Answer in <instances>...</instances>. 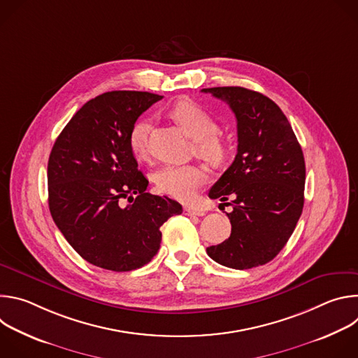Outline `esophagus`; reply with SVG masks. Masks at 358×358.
Masks as SVG:
<instances>
[{"mask_svg":"<svg viewBox=\"0 0 358 358\" xmlns=\"http://www.w3.org/2000/svg\"><path fill=\"white\" fill-rule=\"evenodd\" d=\"M184 214L189 215V217H202V215H206L202 211L191 208V207H184Z\"/></svg>","mask_w":358,"mask_h":358,"instance_id":"esophagus-1","label":"esophagus"}]
</instances>
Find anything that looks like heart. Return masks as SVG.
Here are the masks:
<instances>
[{
    "label": "heart",
    "instance_id": "heart-1",
    "mask_svg": "<svg viewBox=\"0 0 358 358\" xmlns=\"http://www.w3.org/2000/svg\"><path fill=\"white\" fill-rule=\"evenodd\" d=\"M170 115L195 138V152L199 157L210 163L222 162L227 155V144L217 131L218 123L210 112L194 100L182 99L171 108ZM148 129V122L138 119L129 133L130 150L138 159L147 155ZM155 182L160 192L180 201H189L207 182V171L196 164H169L156 171Z\"/></svg>",
    "mask_w": 358,
    "mask_h": 358
}]
</instances>
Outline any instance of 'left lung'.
<instances>
[{
  "instance_id": "8db88e82",
  "label": "left lung",
  "mask_w": 358,
  "mask_h": 358,
  "mask_svg": "<svg viewBox=\"0 0 358 358\" xmlns=\"http://www.w3.org/2000/svg\"><path fill=\"white\" fill-rule=\"evenodd\" d=\"M227 101L236 117L234 163L208 196L232 199L231 236L207 248L208 257L232 269L271 262L301 215L306 166L293 129L273 100L239 86L202 89Z\"/></svg>"
}]
</instances>
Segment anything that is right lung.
<instances>
[{
	"label": "right lung",
	"instance_id": "right-lung-1",
	"mask_svg": "<svg viewBox=\"0 0 358 358\" xmlns=\"http://www.w3.org/2000/svg\"><path fill=\"white\" fill-rule=\"evenodd\" d=\"M163 96L115 90L85 103L58 136L48 162V202L57 227L89 264L129 272L159 252L160 227L182 207L145 192L129 133ZM129 203L124 206L122 201Z\"/></svg>",
	"mask_w": 358,
	"mask_h": 358
}]
</instances>
